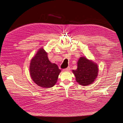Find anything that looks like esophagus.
Here are the masks:
<instances>
[{
	"instance_id": "esophagus-1",
	"label": "esophagus",
	"mask_w": 123,
	"mask_h": 123,
	"mask_svg": "<svg viewBox=\"0 0 123 123\" xmlns=\"http://www.w3.org/2000/svg\"><path fill=\"white\" fill-rule=\"evenodd\" d=\"M71 69V68L70 67H67V68L64 69V71H70Z\"/></svg>"
}]
</instances>
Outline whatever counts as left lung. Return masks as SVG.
Returning <instances> with one entry per match:
<instances>
[{
  "label": "left lung",
  "mask_w": 123,
  "mask_h": 123,
  "mask_svg": "<svg viewBox=\"0 0 123 123\" xmlns=\"http://www.w3.org/2000/svg\"><path fill=\"white\" fill-rule=\"evenodd\" d=\"M98 68L96 64L84 57H80L77 62V69L73 70L76 81L80 84L87 86L92 83L97 78Z\"/></svg>",
  "instance_id": "1"
}]
</instances>
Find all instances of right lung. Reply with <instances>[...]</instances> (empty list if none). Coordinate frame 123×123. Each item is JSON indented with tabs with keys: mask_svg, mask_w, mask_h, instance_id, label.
Segmentation results:
<instances>
[{
	"mask_svg": "<svg viewBox=\"0 0 123 123\" xmlns=\"http://www.w3.org/2000/svg\"><path fill=\"white\" fill-rule=\"evenodd\" d=\"M47 55L45 50L41 48L33 57L30 65L32 80L38 86L46 88L55 84L61 71L56 64L49 61Z\"/></svg>",
	"mask_w": 123,
	"mask_h": 123,
	"instance_id": "add662e5",
	"label": "right lung"
}]
</instances>
